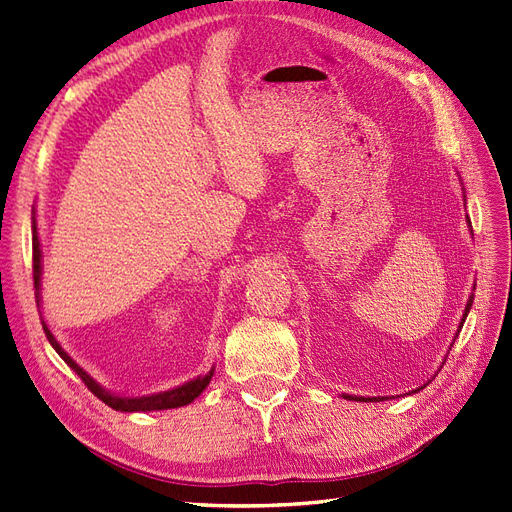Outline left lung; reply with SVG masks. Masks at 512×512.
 Segmentation results:
<instances>
[{
    "label": "left lung",
    "mask_w": 512,
    "mask_h": 512,
    "mask_svg": "<svg viewBox=\"0 0 512 512\" xmlns=\"http://www.w3.org/2000/svg\"><path fill=\"white\" fill-rule=\"evenodd\" d=\"M472 296H470V300H467V306H465V313H463V319H461V326L459 328H463V321H465V317H467V313H470V306H472ZM345 399H349V401H382V399H379V397H352V394H345Z\"/></svg>",
    "instance_id": "obj_1"
}]
</instances>
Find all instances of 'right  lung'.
I'll return each instance as SVG.
<instances>
[{"label":"right lung","mask_w":512,"mask_h":512,"mask_svg":"<svg viewBox=\"0 0 512 512\" xmlns=\"http://www.w3.org/2000/svg\"><path fill=\"white\" fill-rule=\"evenodd\" d=\"M32 246H34V255H32V259H34V266H32V270H34V287L40 289V242H38V236H36V223H34V242H32ZM36 298H38V296H36ZM36 302H38V300H36ZM42 328H45L47 339H49V343L53 345L55 352L60 354V356L64 358V362L68 364V367L81 377V382L87 386V390H90L92 394H96V397H98L102 403H107L109 407H113V410H118V412H152V410H171V407L188 405L191 401H195L203 390L208 388L210 379H212V371H210L206 377H197V379H193V382H188V384L178 386V388H173V390H167V392L152 394V397H135V399L115 397V394L107 392L105 388H100V386L94 382V379H92L90 375H87V373L79 367V364L64 352V349L60 347V343L55 341L51 330L45 326V321H42Z\"/></svg>","instance_id":"add662e5"}]
</instances>
